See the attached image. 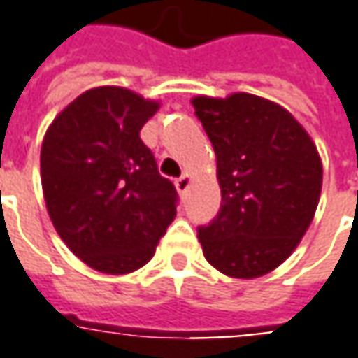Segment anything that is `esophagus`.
Masks as SVG:
<instances>
[{
  "mask_svg": "<svg viewBox=\"0 0 358 358\" xmlns=\"http://www.w3.org/2000/svg\"><path fill=\"white\" fill-rule=\"evenodd\" d=\"M174 184H176V189H178L180 194H186L189 188V184H192V174H188V172H186V174H182Z\"/></svg>",
  "mask_w": 358,
  "mask_h": 358,
  "instance_id": "1",
  "label": "esophagus"
}]
</instances>
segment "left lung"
<instances>
[{
	"instance_id": "left-lung-1",
	"label": "left lung",
	"mask_w": 358,
	"mask_h": 358,
	"mask_svg": "<svg viewBox=\"0 0 358 358\" xmlns=\"http://www.w3.org/2000/svg\"><path fill=\"white\" fill-rule=\"evenodd\" d=\"M196 115L210 137L221 210L199 227L203 257L231 278H259L278 268L312 223L323 166L308 131L271 99L252 94L196 96Z\"/></svg>"
}]
</instances>
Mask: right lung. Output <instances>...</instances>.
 I'll return each instance as SVG.
<instances>
[{"label": "right lung", "mask_w": 358, "mask_h": 358, "mask_svg": "<svg viewBox=\"0 0 358 358\" xmlns=\"http://www.w3.org/2000/svg\"><path fill=\"white\" fill-rule=\"evenodd\" d=\"M159 108L127 87H92L46 129V211L68 249L97 272L145 266L176 217V188L138 137Z\"/></svg>", "instance_id": "obj_1"}]
</instances>
